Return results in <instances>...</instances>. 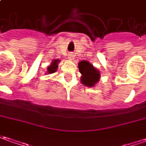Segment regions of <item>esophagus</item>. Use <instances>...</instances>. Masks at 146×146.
<instances>
[{
    "label": "esophagus",
    "mask_w": 146,
    "mask_h": 146,
    "mask_svg": "<svg viewBox=\"0 0 146 146\" xmlns=\"http://www.w3.org/2000/svg\"><path fill=\"white\" fill-rule=\"evenodd\" d=\"M74 58V55H73V53H69V59L70 60H72Z\"/></svg>",
    "instance_id": "esophagus-1"
}]
</instances>
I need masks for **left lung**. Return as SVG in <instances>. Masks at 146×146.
I'll list each match as a JSON object with an SVG mask.
<instances>
[{"label": "left lung", "instance_id": "obj_1", "mask_svg": "<svg viewBox=\"0 0 146 146\" xmlns=\"http://www.w3.org/2000/svg\"><path fill=\"white\" fill-rule=\"evenodd\" d=\"M78 69L81 73V82L82 85L87 87H94L98 83L101 73L97 68L87 60H81L78 63Z\"/></svg>", "mask_w": 146, "mask_h": 146}]
</instances>
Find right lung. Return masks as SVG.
<instances>
[{"label": "right lung", "mask_w": 146, "mask_h": 146, "mask_svg": "<svg viewBox=\"0 0 146 146\" xmlns=\"http://www.w3.org/2000/svg\"><path fill=\"white\" fill-rule=\"evenodd\" d=\"M60 62L59 59H55L51 62V64L48 66L47 69V73H53L56 71V69L58 68V63Z\"/></svg>", "instance_id": "right-lung-1"}]
</instances>
